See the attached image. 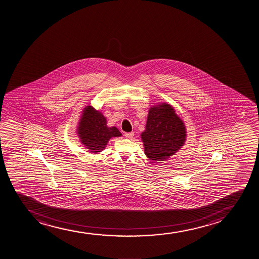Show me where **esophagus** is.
<instances>
[{"instance_id": "obj_1", "label": "esophagus", "mask_w": 259, "mask_h": 259, "mask_svg": "<svg viewBox=\"0 0 259 259\" xmlns=\"http://www.w3.org/2000/svg\"><path fill=\"white\" fill-rule=\"evenodd\" d=\"M125 137H127V138H132V137H134V132H130V133H125Z\"/></svg>"}]
</instances>
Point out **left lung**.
<instances>
[{
  "label": "left lung",
  "instance_id": "8db88e82",
  "mask_svg": "<svg viewBox=\"0 0 259 259\" xmlns=\"http://www.w3.org/2000/svg\"><path fill=\"white\" fill-rule=\"evenodd\" d=\"M187 136L186 125L171 104L161 103L149 108L145 131L141 134L149 160L166 161L184 146Z\"/></svg>",
  "mask_w": 259,
  "mask_h": 259
}]
</instances>
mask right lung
<instances>
[{
  "instance_id": "obj_1",
  "label": "right lung",
  "mask_w": 259,
  "mask_h": 259,
  "mask_svg": "<svg viewBox=\"0 0 259 259\" xmlns=\"http://www.w3.org/2000/svg\"><path fill=\"white\" fill-rule=\"evenodd\" d=\"M81 113L76 131L81 144L90 153L99 154L112 137H122L116 127H108L106 117L92 105L83 108Z\"/></svg>"
}]
</instances>
